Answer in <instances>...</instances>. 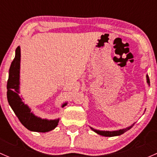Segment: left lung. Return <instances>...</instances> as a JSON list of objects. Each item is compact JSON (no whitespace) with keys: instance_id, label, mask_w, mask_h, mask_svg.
Wrapping results in <instances>:
<instances>
[{"instance_id":"1","label":"left lung","mask_w":157,"mask_h":157,"mask_svg":"<svg viewBox=\"0 0 157 157\" xmlns=\"http://www.w3.org/2000/svg\"><path fill=\"white\" fill-rule=\"evenodd\" d=\"M146 77H147V83H148V85H150V79H149L148 75H147ZM134 123L133 124H131V126H129V127H128L126 128H123V129L118 130V131H99V130H96L91 127H90V128H91V129L93 130L94 132L97 133V134H99V135L104 136V137H115V136H119V135H121V134H124V132H126V131H128V130L131 129V128L134 126Z\"/></svg>"}]
</instances>
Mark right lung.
<instances>
[{
  "mask_svg": "<svg viewBox=\"0 0 157 157\" xmlns=\"http://www.w3.org/2000/svg\"><path fill=\"white\" fill-rule=\"evenodd\" d=\"M20 47L16 49L15 58L11 63L9 70V77L7 85V96L9 105L12 108L15 115L19 118L21 124L31 131L36 132H48L52 131L58 126L59 118L49 120L42 118L35 115L27 105L22 101L20 96ZM67 102L62 107L67 105Z\"/></svg>",
  "mask_w": 157,
  "mask_h": 157,
  "instance_id": "1",
  "label": "right lung"
}]
</instances>
